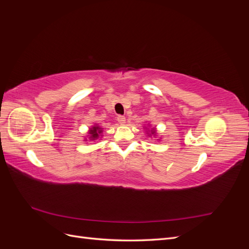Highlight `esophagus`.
Returning a JSON list of instances; mask_svg holds the SVG:
<instances>
[{
  "mask_svg": "<svg viewBox=\"0 0 249 249\" xmlns=\"http://www.w3.org/2000/svg\"><path fill=\"white\" fill-rule=\"evenodd\" d=\"M117 122L120 124H124L125 123V117L123 116V115H118L117 117Z\"/></svg>",
  "mask_w": 249,
  "mask_h": 249,
  "instance_id": "obj_1",
  "label": "esophagus"
}]
</instances>
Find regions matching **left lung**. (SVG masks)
<instances>
[{
    "instance_id": "obj_1",
    "label": "left lung",
    "mask_w": 249,
    "mask_h": 249,
    "mask_svg": "<svg viewBox=\"0 0 249 249\" xmlns=\"http://www.w3.org/2000/svg\"><path fill=\"white\" fill-rule=\"evenodd\" d=\"M156 130L155 129H152V131H150V135H154V136H156Z\"/></svg>"
}]
</instances>
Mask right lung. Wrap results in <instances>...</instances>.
Segmentation results:
<instances>
[{
  "mask_svg": "<svg viewBox=\"0 0 249 249\" xmlns=\"http://www.w3.org/2000/svg\"><path fill=\"white\" fill-rule=\"evenodd\" d=\"M103 133V129L102 127H100L99 125H93L92 127H90V130H89V132H88V134H89V139L90 140H96L97 138H99L100 136H102V134Z\"/></svg>",
  "mask_w": 249,
  "mask_h": 249,
  "instance_id": "obj_1",
  "label": "right lung"
}]
</instances>
